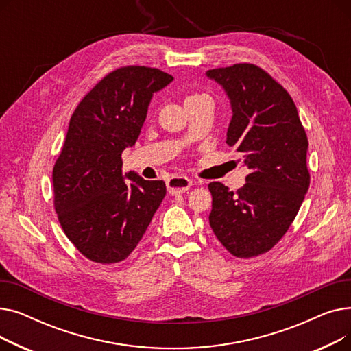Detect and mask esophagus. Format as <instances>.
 <instances>
[{
  "mask_svg": "<svg viewBox=\"0 0 351 351\" xmlns=\"http://www.w3.org/2000/svg\"><path fill=\"white\" fill-rule=\"evenodd\" d=\"M192 186V180L185 176H173L168 180V191L171 195H183Z\"/></svg>",
  "mask_w": 351,
  "mask_h": 351,
  "instance_id": "esophagus-1",
  "label": "esophagus"
}]
</instances>
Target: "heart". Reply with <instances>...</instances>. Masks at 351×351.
I'll use <instances>...</instances> for the list:
<instances>
[{
  "label": "heart",
  "instance_id": "heart-1",
  "mask_svg": "<svg viewBox=\"0 0 351 351\" xmlns=\"http://www.w3.org/2000/svg\"><path fill=\"white\" fill-rule=\"evenodd\" d=\"M200 97H204V95H191V97L186 98V101H192V99H196V98H200ZM186 101H185V102H186Z\"/></svg>",
  "mask_w": 351,
  "mask_h": 351
}]
</instances>
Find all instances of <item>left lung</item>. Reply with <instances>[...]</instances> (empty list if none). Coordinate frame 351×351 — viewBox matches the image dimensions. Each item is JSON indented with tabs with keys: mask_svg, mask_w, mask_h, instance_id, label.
Wrapping results in <instances>:
<instances>
[{
	"mask_svg": "<svg viewBox=\"0 0 351 351\" xmlns=\"http://www.w3.org/2000/svg\"><path fill=\"white\" fill-rule=\"evenodd\" d=\"M206 77L230 102L226 143L250 171L236 193L209 183V223L233 256H259L280 241L303 204L310 183L307 136L291 97L262 68L236 64L209 69Z\"/></svg>",
	"mask_w": 351,
	"mask_h": 351,
	"instance_id": "1",
	"label": "left lung"
}]
</instances>
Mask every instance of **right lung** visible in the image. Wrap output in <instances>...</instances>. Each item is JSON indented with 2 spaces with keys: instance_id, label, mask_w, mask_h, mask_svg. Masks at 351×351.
I'll use <instances>...</instances> for the list:
<instances>
[{
  "instance_id": "add662e5",
  "label": "right lung",
  "mask_w": 351,
  "mask_h": 351,
  "mask_svg": "<svg viewBox=\"0 0 351 351\" xmlns=\"http://www.w3.org/2000/svg\"><path fill=\"white\" fill-rule=\"evenodd\" d=\"M172 81L156 68H119L71 117L52 171L53 204L66 237L92 262L126 259L166 195L163 180L129 172L125 182L121 155L135 145L155 92Z\"/></svg>"
}]
</instances>
